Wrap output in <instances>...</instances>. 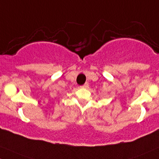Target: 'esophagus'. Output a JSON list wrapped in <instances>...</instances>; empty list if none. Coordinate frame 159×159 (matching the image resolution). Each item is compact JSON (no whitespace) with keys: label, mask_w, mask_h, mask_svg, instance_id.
Masks as SVG:
<instances>
[{"label":"esophagus","mask_w":159,"mask_h":159,"mask_svg":"<svg viewBox=\"0 0 159 159\" xmlns=\"http://www.w3.org/2000/svg\"><path fill=\"white\" fill-rule=\"evenodd\" d=\"M88 86H89L88 84L86 83V84H84L83 86H81V87H82V88H88Z\"/></svg>","instance_id":"34e87169"}]
</instances>
